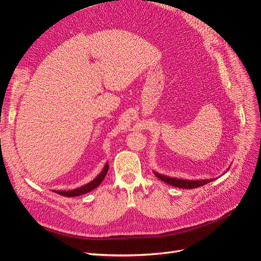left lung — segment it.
<instances>
[{
    "instance_id": "left-lung-1",
    "label": "left lung",
    "mask_w": 261,
    "mask_h": 261,
    "mask_svg": "<svg viewBox=\"0 0 261 261\" xmlns=\"http://www.w3.org/2000/svg\"><path fill=\"white\" fill-rule=\"evenodd\" d=\"M155 176L165 181V183H168L172 186H175V187H178V188H186V189H192V188H197L199 186H203L206 185L208 183H210V181L215 180V178H210V179H198V180H189V179H180V178H174V177H169V176H165V175H162V174H159V173L154 172Z\"/></svg>"
}]
</instances>
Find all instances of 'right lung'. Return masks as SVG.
<instances>
[{
	"instance_id": "add662e5",
	"label": "right lung",
	"mask_w": 261,
	"mask_h": 261,
	"mask_svg": "<svg viewBox=\"0 0 261 261\" xmlns=\"http://www.w3.org/2000/svg\"><path fill=\"white\" fill-rule=\"evenodd\" d=\"M108 170H109V163L107 162L103 170L101 171L100 174L96 178H94L93 180H91L90 183L86 184V185H84L82 187H78L76 189H72V191H55L54 193H57V194L62 195V196H65V197H76V196H81V195L89 193V192L93 191L94 188L98 187L101 184V181L105 179V177L107 175Z\"/></svg>"
}]
</instances>
